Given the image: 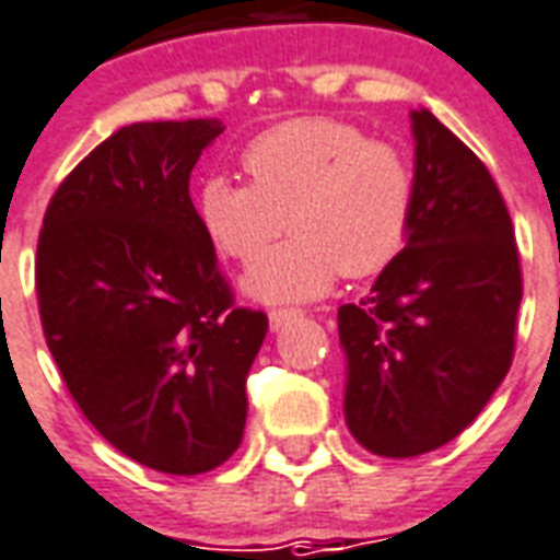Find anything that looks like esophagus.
<instances>
[{"label": "esophagus", "instance_id": "34e87169", "mask_svg": "<svg viewBox=\"0 0 560 560\" xmlns=\"http://www.w3.org/2000/svg\"><path fill=\"white\" fill-rule=\"evenodd\" d=\"M302 311H293V307H279V311H270V328L272 331H281V328H288L293 319H299Z\"/></svg>", "mask_w": 560, "mask_h": 560}]
</instances>
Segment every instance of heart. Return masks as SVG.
I'll return each instance as SVG.
<instances>
[{"mask_svg": "<svg viewBox=\"0 0 560 560\" xmlns=\"http://www.w3.org/2000/svg\"><path fill=\"white\" fill-rule=\"evenodd\" d=\"M246 183L206 179L202 232L220 253L249 264L283 231L294 241L244 276L258 302H307L340 279L383 270L407 241L416 177L404 153L337 118H293L255 136Z\"/></svg>", "mask_w": 560, "mask_h": 560, "instance_id": "b5f03b06", "label": "heart"}]
</instances>
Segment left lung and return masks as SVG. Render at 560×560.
<instances>
[{"instance_id": "1", "label": "left lung", "mask_w": 560, "mask_h": 560, "mask_svg": "<svg viewBox=\"0 0 560 560\" xmlns=\"http://www.w3.org/2000/svg\"><path fill=\"white\" fill-rule=\"evenodd\" d=\"M416 200L395 258L337 311L342 412L369 453L409 459L482 412L512 366L521 258L500 188L430 109L409 113Z\"/></svg>"}]
</instances>
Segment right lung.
Returning <instances> with one entry per match:
<instances>
[{"mask_svg":"<svg viewBox=\"0 0 560 560\" xmlns=\"http://www.w3.org/2000/svg\"><path fill=\"white\" fill-rule=\"evenodd\" d=\"M218 118L142 121L101 142L48 202L39 319L90 424L127 459L194 477L237 451L267 316L232 305L188 179Z\"/></svg>","mask_w":560,"mask_h":560,"instance_id":"1","label":"right lung"}]
</instances>
